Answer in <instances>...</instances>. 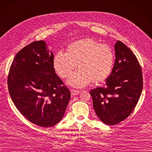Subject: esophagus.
Instances as JSON below:
<instances>
[{
	"instance_id": "obj_1",
	"label": "esophagus",
	"mask_w": 152,
	"mask_h": 152,
	"mask_svg": "<svg viewBox=\"0 0 152 152\" xmlns=\"http://www.w3.org/2000/svg\"><path fill=\"white\" fill-rule=\"evenodd\" d=\"M81 91H77V90H75V89H71V94L72 96H75V95H77L78 94H80V92Z\"/></svg>"
}]
</instances>
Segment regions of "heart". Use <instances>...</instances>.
I'll return each mask as SVG.
<instances>
[{"label": "heart", "instance_id": "b5f03b06", "mask_svg": "<svg viewBox=\"0 0 152 152\" xmlns=\"http://www.w3.org/2000/svg\"><path fill=\"white\" fill-rule=\"evenodd\" d=\"M114 53L109 45L86 38L69 45L66 53L58 52L53 59V67L61 78L69 76L77 65L80 69L70 76L69 85L87 86L92 81L100 83L107 80L113 68Z\"/></svg>", "mask_w": 152, "mask_h": 152}]
</instances>
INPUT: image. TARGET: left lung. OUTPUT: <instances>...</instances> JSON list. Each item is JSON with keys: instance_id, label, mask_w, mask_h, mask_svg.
Returning a JSON list of instances; mask_svg holds the SVG:
<instances>
[{"instance_id": "obj_1", "label": "left lung", "mask_w": 152, "mask_h": 152, "mask_svg": "<svg viewBox=\"0 0 152 152\" xmlns=\"http://www.w3.org/2000/svg\"><path fill=\"white\" fill-rule=\"evenodd\" d=\"M115 54L114 67L105 84L90 91L96 115L108 125H115L131 114L143 86L142 69L134 53L118 40Z\"/></svg>"}]
</instances>
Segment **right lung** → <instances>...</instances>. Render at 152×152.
Wrapping results in <instances>:
<instances>
[{
  "label": "right lung",
  "mask_w": 152,
  "mask_h": 152,
  "mask_svg": "<svg viewBox=\"0 0 152 152\" xmlns=\"http://www.w3.org/2000/svg\"><path fill=\"white\" fill-rule=\"evenodd\" d=\"M54 55L44 40L26 45L15 56L7 77L11 98L29 121L51 127L63 118L71 92L57 76Z\"/></svg>",
  "instance_id": "obj_1"
}]
</instances>
